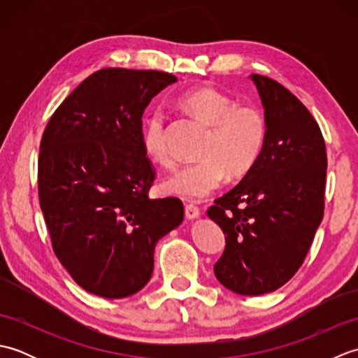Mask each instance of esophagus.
<instances>
[{"mask_svg": "<svg viewBox=\"0 0 358 358\" xmlns=\"http://www.w3.org/2000/svg\"><path fill=\"white\" fill-rule=\"evenodd\" d=\"M185 214H186L187 220H195V218L200 217V209L196 208V206H194V204H186Z\"/></svg>", "mask_w": 358, "mask_h": 358, "instance_id": "esophagus-1", "label": "esophagus"}]
</instances>
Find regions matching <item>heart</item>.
Here are the masks:
<instances>
[{"label": "heart", "mask_w": 358, "mask_h": 358, "mask_svg": "<svg viewBox=\"0 0 358 358\" xmlns=\"http://www.w3.org/2000/svg\"><path fill=\"white\" fill-rule=\"evenodd\" d=\"M181 108L209 126L200 150L201 159L185 164L162 183L163 192L200 201L223 185L226 175L238 178L260 157L268 124L254 106H237L232 96L215 87H199L178 98ZM141 146L154 164H172L167 146V117L163 110L149 113L143 124Z\"/></svg>", "instance_id": "1"}]
</instances>
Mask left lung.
Returning <instances> with one entry per match:
<instances>
[{"mask_svg": "<svg viewBox=\"0 0 358 358\" xmlns=\"http://www.w3.org/2000/svg\"><path fill=\"white\" fill-rule=\"evenodd\" d=\"M268 135L260 157L208 217L222 227L226 248L217 280L240 295L275 291L299 271L322 223L324 140L299 98L277 81L252 73Z\"/></svg>", "mask_w": 358, "mask_h": 358, "instance_id": "1", "label": "left lung"}]
</instances>
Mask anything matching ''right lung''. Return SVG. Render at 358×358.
I'll list each match as a JSON object with an SVG mask.
<instances>
[{"label":"right lung","instance_id":"obj_1","mask_svg":"<svg viewBox=\"0 0 358 358\" xmlns=\"http://www.w3.org/2000/svg\"><path fill=\"white\" fill-rule=\"evenodd\" d=\"M177 77L109 67L90 75L45 127L38 194L55 255L71 277L104 299L148 285L159 238L183 223L178 199L152 200L154 169L141 117Z\"/></svg>","mask_w":358,"mask_h":358}]
</instances>
